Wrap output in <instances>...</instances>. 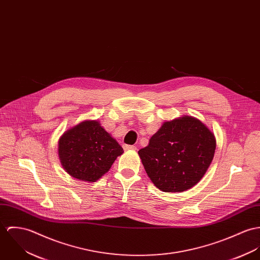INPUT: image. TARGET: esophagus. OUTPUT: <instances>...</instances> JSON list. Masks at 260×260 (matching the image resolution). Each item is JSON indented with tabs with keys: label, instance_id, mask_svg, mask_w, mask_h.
I'll use <instances>...</instances> for the list:
<instances>
[{
	"label": "esophagus",
	"instance_id": "34e87169",
	"mask_svg": "<svg viewBox=\"0 0 260 260\" xmlns=\"http://www.w3.org/2000/svg\"><path fill=\"white\" fill-rule=\"evenodd\" d=\"M123 149L124 150H136L137 147L135 145H128V144H123Z\"/></svg>",
	"mask_w": 260,
	"mask_h": 260
}]
</instances>
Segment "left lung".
Here are the masks:
<instances>
[{
  "label": "left lung",
  "instance_id": "8db88e82",
  "mask_svg": "<svg viewBox=\"0 0 260 260\" xmlns=\"http://www.w3.org/2000/svg\"><path fill=\"white\" fill-rule=\"evenodd\" d=\"M213 133L191 116L165 121L139 150L152 183L165 192H181L194 186L207 172L215 152Z\"/></svg>",
  "mask_w": 260,
  "mask_h": 260
}]
</instances>
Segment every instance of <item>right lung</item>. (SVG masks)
Here are the masks:
<instances>
[{"mask_svg":"<svg viewBox=\"0 0 260 260\" xmlns=\"http://www.w3.org/2000/svg\"><path fill=\"white\" fill-rule=\"evenodd\" d=\"M58 158L72 177L95 182L112 168L122 147L99 120H84L66 131L58 140Z\"/></svg>","mask_w":260,"mask_h":260,"instance_id":"obj_1","label":"right lung"}]
</instances>
